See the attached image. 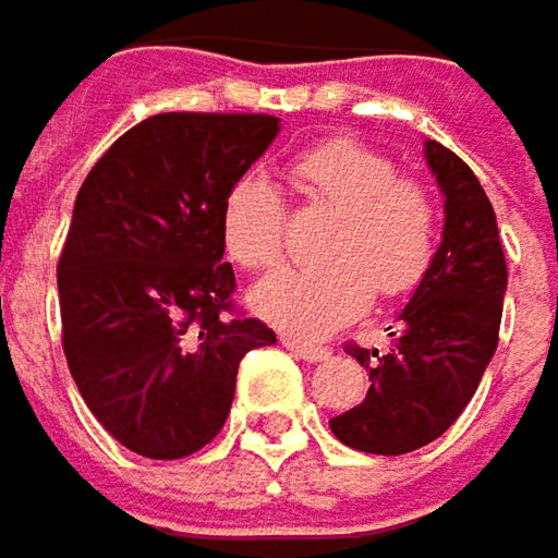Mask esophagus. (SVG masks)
<instances>
[{"instance_id": "1", "label": "esophagus", "mask_w": 558, "mask_h": 558, "mask_svg": "<svg viewBox=\"0 0 558 558\" xmlns=\"http://www.w3.org/2000/svg\"><path fill=\"white\" fill-rule=\"evenodd\" d=\"M280 343L293 352L296 359H303V362H325L327 355H330L327 347H318V343H303V340H296V337H283Z\"/></svg>"}]
</instances>
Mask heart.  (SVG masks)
<instances>
[{"label":"heart","mask_w":558,"mask_h":558,"mask_svg":"<svg viewBox=\"0 0 558 558\" xmlns=\"http://www.w3.org/2000/svg\"><path fill=\"white\" fill-rule=\"evenodd\" d=\"M308 203L337 211L322 243L327 262L283 268L258 283L253 308L296 337H322L362 315L375 290L402 296L427 275L437 246V206L422 181L359 140H327L290 168ZM287 211L265 174H240L221 199V240L246 271H268L283 255Z\"/></svg>","instance_id":"b5f03b06"}]
</instances>
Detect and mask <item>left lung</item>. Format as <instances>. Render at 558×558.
<instances>
[{"label":"left lung","mask_w":558,"mask_h":558,"mask_svg":"<svg viewBox=\"0 0 558 558\" xmlns=\"http://www.w3.org/2000/svg\"><path fill=\"white\" fill-rule=\"evenodd\" d=\"M424 158L444 193V240L400 312L387 352L350 347L368 372V393L330 418L340 444L402 456L437 440L474 397L499 340L506 255L494 206L474 171L437 140Z\"/></svg>","instance_id":"left-lung-1"}]
</instances>
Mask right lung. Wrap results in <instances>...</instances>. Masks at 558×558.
<instances>
[{"label":"right lung","mask_w":558,"mask_h":558,"mask_svg":"<svg viewBox=\"0 0 558 558\" xmlns=\"http://www.w3.org/2000/svg\"><path fill=\"white\" fill-rule=\"evenodd\" d=\"M275 114L165 111L93 165L59 258L61 347L89 412L146 459H183L228 422L240 359L278 337L233 315L221 199Z\"/></svg>","instance_id":"right-lung-1"}]
</instances>
